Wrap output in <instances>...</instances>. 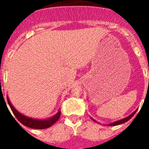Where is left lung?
Segmentation results:
<instances>
[{
    "instance_id": "obj_1",
    "label": "left lung",
    "mask_w": 149,
    "mask_h": 149,
    "mask_svg": "<svg viewBox=\"0 0 149 149\" xmlns=\"http://www.w3.org/2000/svg\"><path fill=\"white\" fill-rule=\"evenodd\" d=\"M136 111H134L132 114H131V115L128 116H127V117L125 118V119H121V120H119V121H116V122H113V123L110 124V125H108L109 126H115V125H121V124H122V123H125V122H127V121H128V120H130V119H131V118H132V117L134 116V114L136 113ZM93 120L95 121L94 119H93Z\"/></svg>"
}]
</instances>
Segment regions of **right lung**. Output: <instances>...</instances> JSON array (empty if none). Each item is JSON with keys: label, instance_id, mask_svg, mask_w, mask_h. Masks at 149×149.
I'll return each mask as SVG.
<instances>
[{"label": "right lung", "instance_id": "add662e5", "mask_svg": "<svg viewBox=\"0 0 149 149\" xmlns=\"http://www.w3.org/2000/svg\"><path fill=\"white\" fill-rule=\"evenodd\" d=\"M7 101L8 104L10 105V109L13 111V114L15 116V117L17 118L19 122L24 125L27 126L28 127H31V128L34 129H45L48 128V127H51L52 125L55 123L56 121L58 120L60 116V111L59 110L58 113L54 116L51 117L49 119H46V120H39V119H31V118H28V117L24 116L23 114L20 113L19 112L17 111L13 106L12 105V104L10 103V100L7 97Z\"/></svg>", "mask_w": 149, "mask_h": 149}]
</instances>
